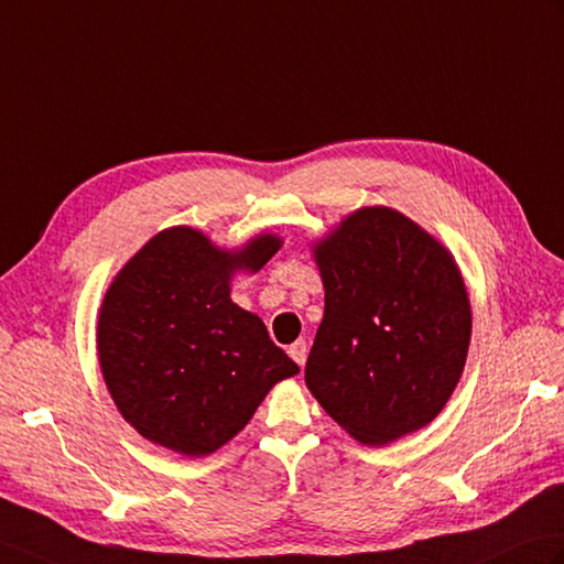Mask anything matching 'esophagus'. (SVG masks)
Here are the masks:
<instances>
[{
	"instance_id": "34e87169",
	"label": "esophagus",
	"mask_w": 564,
	"mask_h": 564,
	"mask_svg": "<svg viewBox=\"0 0 564 564\" xmlns=\"http://www.w3.org/2000/svg\"><path fill=\"white\" fill-rule=\"evenodd\" d=\"M288 356H291L300 365V368H303L305 360H307V344L303 341V338H300V341H295L291 348H288Z\"/></svg>"
}]
</instances>
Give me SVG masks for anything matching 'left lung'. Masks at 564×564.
Wrapping results in <instances>:
<instances>
[{
    "instance_id": "obj_1",
    "label": "left lung",
    "mask_w": 564,
    "mask_h": 564,
    "mask_svg": "<svg viewBox=\"0 0 564 564\" xmlns=\"http://www.w3.org/2000/svg\"><path fill=\"white\" fill-rule=\"evenodd\" d=\"M324 319L305 384L352 440L382 447L435 421L470 344L462 269L389 206H362L312 242Z\"/></svg>"
}]
</instances>
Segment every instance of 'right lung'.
Segmentation results:
<instances>
[{
    "mask_svg": "<svg viewBox=\"0 0 564 564\" xmlns=\"http://www.w3.org/2000/svg\"><path fill=\"white\" fill-rule=\"evenodd\" d=\"M276 232L218 247L165 228L117 271L98 312V362L110 397L143 440L182 454L220 449L273 384L300 372L264 322L230 300L235 273L281 250Z\"/></svg>",
    "mask_w": 564,
    "mask_h": 564,
    "instance_id": "obj_1",
    "label": "right lung"
}]
</instances>
